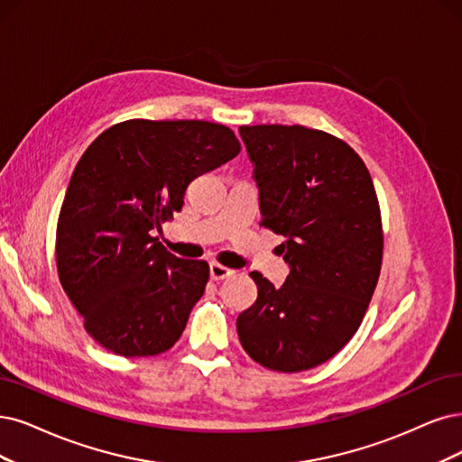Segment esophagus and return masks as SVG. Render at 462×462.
Returning a JSON list of instances; mask_svg holds the SVG:
<instances>
[{"mask_svg": "<svg viewBox=\"0 0 462 462\" xmlns=\"http://www.w3.org/2000/svg\"><path fill=\"white\" fill-rule=\"evenodd\" d=\"M209 272H211V280H215V282L226 280V278H230V276L234 274V270H230V268H226V266H222V264H218V263H211Z\"/></svg>", "mask_w": 462, "mask_h": 462, "instance_id": "esophagus-1", "label": "esophagus"}]
</instances>
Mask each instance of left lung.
<instances>
[{"mask_svg":"<svg viewBox=\"0 0 462 462\" xmlns=\"http://www.w3.org/2000/svg\"><path fill=\"white\" fill-rule=\"evenodd\" d=\"M261 190V226L280 234L291 266L282 287L251 272L259 297L237 316L251 360L312 369L343 348L367 312L383 264V220L364 160L302 125H242Z\"/></svg>","mask_w":462,"mask_h":462,"instance_id":"left-lung-1","label":"left lung"}]
</instances>
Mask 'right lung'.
Instances as JSON below:
<instances>
[{"label": "right lung", "instance_id": "1", "mask_svg": "<svg viewBox=\"0 0 462 462\" xmlns=\"http://www.w3.org/2000/svg\"><path fill=\"white\" fill-rule=\"evenodd\" d=\"M240 150L230 127L201 119H127L85 150L60 208L55 254L64 293L100 346L146 357L180 338L209 264L175 257L153 232L182 209L188 184Z\"/></svg>", "mask_w": 462, "mask_h": 462}]
</instances>
